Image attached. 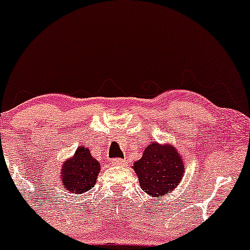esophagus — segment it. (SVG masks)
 Here are the masks:
<instances>
[{
	"label": "esophagus",
	"mask_w": 250,
	"mask_h": 250,
	"mask_svg": "<svg viewBox=\"0 0 250 250\" xmlns=\"http://www.w3.org/2000/svg\"><path fill=\"white\" fill-rule=\"evenodd\" d=\"M112 164L115 165V166H125L126 164H127V161L125 160V159H113L112 160Z\"/></svg>",
	"instance_id": "esophagus-1"
}]
</instances>
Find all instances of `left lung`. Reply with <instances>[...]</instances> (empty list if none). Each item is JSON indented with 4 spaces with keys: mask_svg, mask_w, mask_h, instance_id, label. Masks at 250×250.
Here are the masks:
<instances>
[{
    "mask_svg": "<svg viewBox=\"0 0 250 250\" xmlns=\"http://www.w3.org/2000/svg\"><path fill=\"white\" fill-rule=\"evenodd\" d=\"M184 163L176 146L151 142L133 164L142 190L150 197L168 195L184 176Z\"/></svg>",
    "mask_w": 250,
    "mask_h": 250,
    "instance_id": "left-lung-1",
    "label": "left lung"
}]
</instances>
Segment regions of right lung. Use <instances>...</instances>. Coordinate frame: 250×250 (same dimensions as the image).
Segmentation results:
<instances>
[{
	"label": "right lung",
	"mask_w": 250,
	"mask_h": 250,
	"mask_svg": "<svg viewBox=\"0 0 250 250\" xmlns=\"http://www.w3.org/2000/svg\"><path fill=\"white\" fill-rule=\"evenodd\" d=\"M101 165L90 154L89 148L78 146L61 169V183L72 194H84L95 187Z\"/></svg>",
	"instance_id": "right-lung-1"
}]
</instances>
